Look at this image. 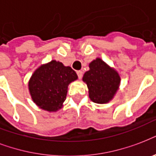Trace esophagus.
<instances>
[{
  "mask_svg": "<svg viewBox=\"0 0 156 156\" xmlns=\"http://www.w3.org/2000/svg\"><path fill=\"white\" fill-rule=\"evenodd\" d=\"M77 74H78V78H79V79H81V78H82V77H83V71H81V70L77 71Z\"/></svg>",
  "mask_w": 156,
  "mask_h": 156,
  "instance_id": "obj_1",
  "label": "esophagus"
}]
</instances>
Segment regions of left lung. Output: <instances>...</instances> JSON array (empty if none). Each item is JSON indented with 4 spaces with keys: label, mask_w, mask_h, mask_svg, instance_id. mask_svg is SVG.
Here are the masks:
<instances>
[{
    "label": "left lung",
    "mask_w": 156,
    "mask_h": 156,
    "mask_svg": "<svg viewBox=\"0 0 156 156\" xmlns=\"http://www.w3.org/2000/svg\"><path fill=\"white\" fill-rule=\"evenodd\" d=\"M89 68L83 77L88 87L89 98L96 104L110 102L121 84L118 72L99 57L89 64Z\"/></svg>",
    "instance_id": "8db88e82"
}]
</instances>
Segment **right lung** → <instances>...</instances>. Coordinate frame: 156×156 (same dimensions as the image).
Wrapping results in <instances>:
<instances>
[{
	"label": "right lung",
	"instance_id": "right-lung-1",
	"mask_svg": "<svg viewBox=\"0 0 156 156\" xmlns=\"http://www.w3.org/2000/svg\"><path fill=\"white\" fill-rule=\"evenodd\" d=\"M77 79L78 75L71 67L52 60L35 69L28 89L33 102L40 108L53 112L63 107L68 86Z\"/></svg>",
	"mask_w": 156,
	"mask_h": 156
}]
</instances>
